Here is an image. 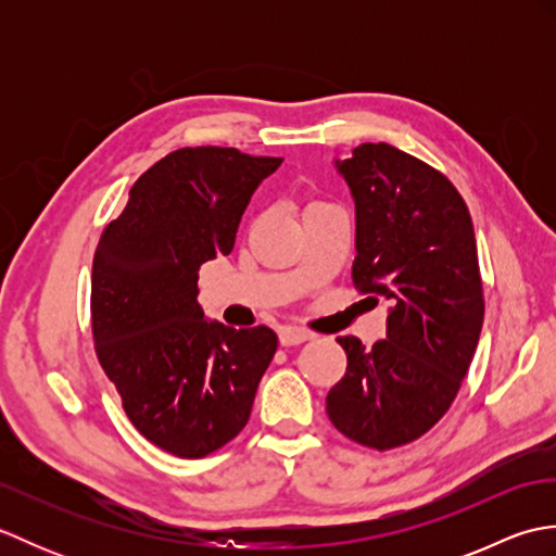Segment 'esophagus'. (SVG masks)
I'll use <instances>...</instances> for the list:
<instances>
[{"label":"esophagus","instance_id":"obj_1","mask_svg":"<svg viewBox=\"0 0 556 556\" xmlns=\"http://www.w3.org/2000/svg\"><path fill=\"white\" fill-rule=\"evenodd\" d=\"M308 339H311V332H305V329H299V327H281L279 329V344L281 346H299Z\"/></svg>","mask_w":556,"mask_h":556}]
</instances>
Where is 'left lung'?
I'll list each match as a JSON object with an SVG mask.
<instances>
[{"label": "left lung", "instance_id": "obj_1", "mask_svg": "<svg viewBox=\"0 0 556 556\" xmlns=\"http://www.w3.org/2000/svg\"><path fill=\"white\" fill-rule=\"evenodd\" d=\"M334 167L356 205L353 281L375 303L387 299L389 313L372 349L337 339L349 365L327 416L384 452L444 416L473 361L485 315L476 233L452 181L404 150L363 143Z\"/></svg>", "mask_w": 556, "mask_h": 556}]
</instances>
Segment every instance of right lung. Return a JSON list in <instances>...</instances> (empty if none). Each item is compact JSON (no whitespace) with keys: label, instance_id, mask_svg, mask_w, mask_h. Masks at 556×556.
<instances>
[{"label":"right lung","instance_id":"right-lung-1","mask_svg":"<svg viewBox=\"0 0 556 556\" xmlns=\"http://www.w3.org/2000/svg\"><path fill=\"white\" fill-rule=\"evenodd\" d=\"M281 157L181 148L140 176L92 260V337L128 420L164 452L200 458L251 418L277 351L269 327L207 320L198 269L229 255L255 188Z\"/></svg>","mask_w":556,"mask_h":556}]
</instances>
